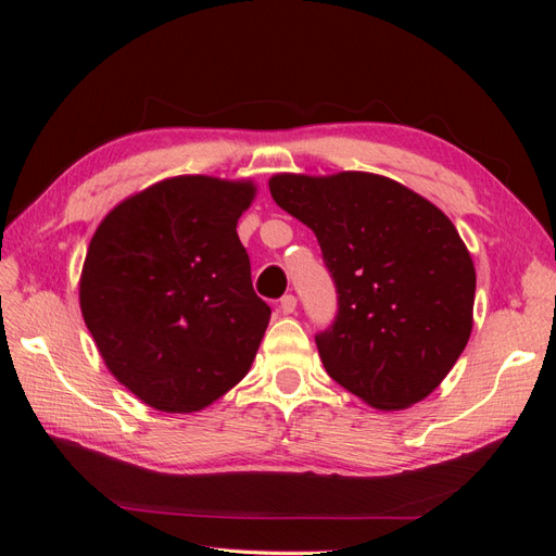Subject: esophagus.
Returning <instances> with one entry per match:
<instances>
[{
	"instance_id": "1",
	"label": "esophagus",
	"mask_w": 556,
	"mask_h": 556,
	"mask_svg": "<svg viewBox=\"0 0 556 556\" xmlns=\"http://www.w3.org/2000/svg\"><path fill=\"white\" fill-rule=\"evenodd\" d=\"M280 311H282L285 315H292V313L296 311V296H294V294H285V296L280 299Z\"/></svg>"
}]
</instances>
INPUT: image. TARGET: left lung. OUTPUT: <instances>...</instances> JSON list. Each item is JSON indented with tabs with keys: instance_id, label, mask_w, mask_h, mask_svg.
<instances>
[{
	"instance_id": "1",
	"label": "left lung",
	"mask_w": 556,
	"mask_h": 556,
	"mask_svg": "<svg viewBox=\"0 0 556 556\" xmlns=\"http://www.w3.org/2000/svg\"><path fill=\"white\" fill-rule=\"evenodd\" d=\"M276 204L313 229L339 292L315 336L327 374L376 410L427 399L473 329L476 266L450 217L387 176L276 174Z\"/></svg>"
}]
</instances>
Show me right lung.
<instances>
[{
  "label": "right lung",
  "instance_id": "right-lung-1",
  "mask_svg": "<svg viewBox=\"0 0 556 556\" xmlns=\"http://www.w3.org/2000/svg\"><path fill=\"white\" fill-rule=\"evenodd\" d=\"M257 185L174 176L123 199L83 262V319L113 378L162 413H197L250 371L271 319L237 225Z\"/></svg>",
  "mask_w": 556,
  "mask_h": 556
}]
</instances>
